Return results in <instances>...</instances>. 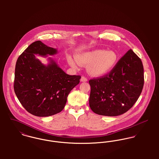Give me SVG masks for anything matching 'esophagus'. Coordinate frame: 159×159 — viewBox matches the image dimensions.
I'll return each instance as SVG.
<instances>
[{
  "label": "esophagus",
  "mask_w": 159,
  "mask_h": 159,
  "mask_svg": "<svg viewBox=\"0 0 159 159\" xmlns=\"http://www.w3.org/2000/svg\"><path fill=\"white\" fill-rule=\"evenodd\" d=\"M81 82H86V81H88V79L84 76H82L81 78Z\"/></svg>",
  "instance_id": "34e87169"
}]
</instances>
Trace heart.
I'll list each match as a JSON object with an SVG mask.
<instances>
[{"label": "heart", "mask_w": 159, "mask_h": 159, "mask_svg": "<svg viewBox=\"0 0 159 159\" xmlns=\"http://www.w3.org/2000/svg\"><path fill=\"white\" fill-rule=\"evenodd\" d=\"M117 61L118 56L114 51L103 49H95L78 54L76 59L70 56L68 57V63L73 67L89 65L88 71L94 76H100L110 72Z\"/></svg>", "instance_id": "obj_1"}]
</instances>
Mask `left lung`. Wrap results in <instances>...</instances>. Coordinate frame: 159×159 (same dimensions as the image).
Returning a JSON list of instances; mask_svg holds the SVG:
<instances>
[{"instance_id": "8db88e82", "label": "left lung", "mask_w": 159, "mask_h": 159, "mask_svg": "<svg viewBox=\"0 0 159 159\" xmlns=\"http://www.w3.org/2000/svg\"><path fill=\"white\" fill-rule=\"evenodd\" d=\"M89 106L95 113L117 116L126 113L138 99L144 85L141 60L129 50L105 76L90 80Z\"/></svg>"}]
</instances>
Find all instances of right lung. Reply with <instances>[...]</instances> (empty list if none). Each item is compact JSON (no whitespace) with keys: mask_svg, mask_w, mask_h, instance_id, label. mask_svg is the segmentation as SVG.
<instances>
[{"mask_svg":"<svg viewBox=\"0 0 159 159\" xmlns=\"http://www.w3.org/2000/svg\"><path fill=\"white\" fill-rule=\"evenodd\" d=\"M57 52L56 49L36 41L16 61L15 92L26 111L34 116L46 117L60 113L70 92L80 83L81 76L67 75L50 57L45 66L35 55L47 56Z\"/></svg>","mask_w":159,"mask_h":159,"instance_id":"obj_1","label":"right lung"}]
</instances>
